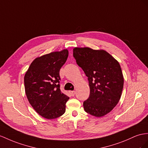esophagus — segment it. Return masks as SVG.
Here are the masks:
<instances>
[{
    "instance_id": "34e87169",
    "label": "esophagus",
    "mask_w": 148,
    "mask_h": 148,
    "mask_svg": "<svg viewBox=\"0 0 148 148\" xmlns=\"http://www.w3.org/2000/svg\"><path fill=\"white\" fill-rule=\"evenodd\" d=\"M70 93H71V95L73 96H74L75 95V91H74V90H71Z\"/></svg>"
}]
</instances>
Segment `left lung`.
Returning a JSON list of instances; mask_svg holds the SVG:
<instances>
[{
	"instance_id": "8db88e82",
	"label": "left lung",
	"mask_w": 148,
	"mask_h": 148,
	"mask_svg": "<svg viewBox=\"0 0 148 148\" xmlns=\"http://www.w3.org/2000/svg\"><path fill=\"white\" fill-rule=\"evenodd\" d=\"M73 56L88 77L90 95L83 103L86 112L102 117L111 112L122 94L124 77L117 60L104 50L75 47Z\"/></svg>"
}]
</instances>
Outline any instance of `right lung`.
<instances>
[{
    "label": "right lung",
    "mask_w": 148,
    "mask_h": 148,
    "mask_svg": "<svg viewBox=\"0 0 148 148\" xmlns=\"http://www.w3.org/2000/svg\"><path fill=\"white\" fill-rule=\"evenodd\" d=\"M69 55L67 49L53 52L33 60L24 76L25 91L34 109L47 119L66 111L69 97L60 91L59 71Z\"/></svg>",
    "instance_id": "obj_1"
}]
</instances>
